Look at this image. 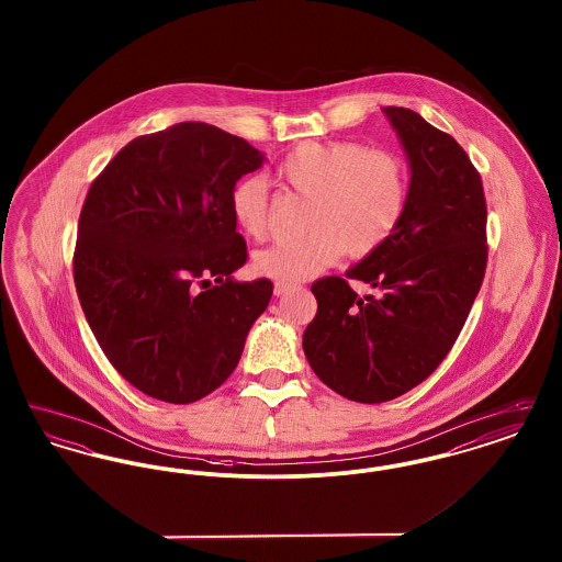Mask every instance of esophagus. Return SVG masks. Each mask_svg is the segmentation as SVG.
Masks as SVG:
<instances>
[{
	"instance_id": "34e87169",
	"label": "esophagus",
	"mask_w": 562,
	"mask_h": 562,
	"mask_svg": "<svg viewBox=\"0 0 562 562\" xmlns=\"http://www.w3.org/2000/svg\"><path fill=\"white\" fill-rule=\"evenodd\" d=\"M294 289H296V284H291V282H276V284H273V293L278 294V296L291 293Z\"/></svg>"
}]
</instances>
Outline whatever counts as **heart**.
<instances>
[{
    "instance_id": "b5f03b06",
    "label": "heart",
    "mask_w": 562,
    "mask_h": 562,
    "mask_svg": "<svg viewBox=\"0 0 562 562\" xmlns=\"http://www.w3.org/2000/svg\"><path fill=\"white\" fill-rule=\"evenodd\" d=\"M276 181L310 198L303 216L307 234L255 255V269L278 282H301L344 252L349 259L373 255L394 236L408 202L404 161L356 140L296 145L276 166ZM229 206L244 236H268L269 198L261 179H240L229 193Z\"/></svg>"
}]
</instances>
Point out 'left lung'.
<instances>
[{
  "mask_svg": "<svg viewBox=\"0 0 562 562\" xmlns=\"http://www.w3.org/2000/svg\"><path fill=\"white\" fill-rule=\"evenodd\" d=\"M411 161L398 229L346 278L312 284L318 312L303 333L310 367L362 404L394 401L438 369L470 316L486 269L481 172L451 134L413 109L385 108ZM360 279L380 291L360 297Z\"/></svg>",
  "mask_w": 562,
  "mask_h": 562,
  "instance_id": "left-lung-1",
  "label": "left lung"
}]
</instances>
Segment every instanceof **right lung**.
<instances>
[{
    "mask_svg": "<svg viewBox=\"0 0 562 562\" xmlns=\"http://www.w3.org/2000/svg\"><path fill=\"white\" fill-rule=\"evenodd\" d=\"M263 156L240 136L181 122L133 138L81 206L74 280L113 369L143 394L189 404L240 362L273 293L234 282L248 259L229 193Z\"/></svg>",
    "mask_w": 562,
    "mask_h": 562,
    "instance_id": "obj_1",
    "label": "right lung"
}]
</instances>
